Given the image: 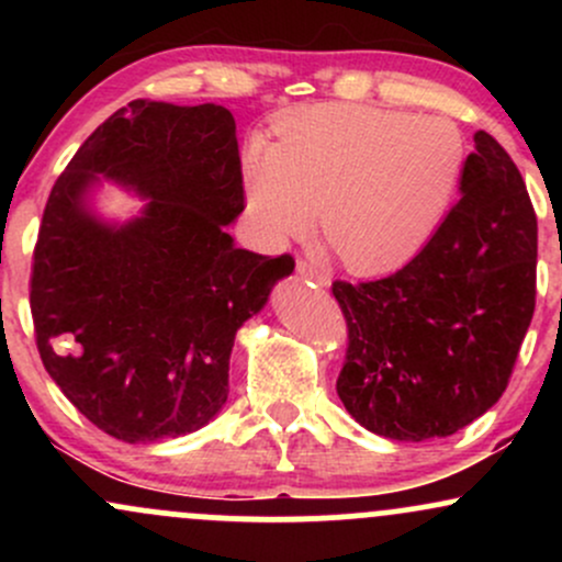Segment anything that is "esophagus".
<instances>
[{"label":"esophagus","mask_w":562,"mask_h":562,"mask_svg":"<svg viewBox=\"0 0 562 562\" xmlns=\"http://www.w3.org/2000/svg\"><path fill=\"white\" fill-rule=\"evenodd\" d=\"M295 272H299L303 280H312L314 285H319V288L330 285V277H327V272H322L317 263H312L306 259H301L299 263H295Z\"/></svg>","instance_id":"1"}]
</instances>
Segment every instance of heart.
Returning a JSON list of instances; mask_svg holds the SVG:
<instances>
[{"mask_svg":"<svg viewBox=\"0 0 562 562\" xmlns=\"http://www.w3.org/2000/svg\"><path fill=\"white\" fill-rule=\"evenodd\" d=\"M274 142L243 150L248 214L269 248L317 224L348 272L404 267L449 214L468 166L465 132L447 115L353 102L295 108Z\"/></svg>","mask_w":562,"mask_h":562,"instance_id":"obj_1","label":"heart"}]
</instances>
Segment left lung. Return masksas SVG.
<instances>
[{
  "mask_svg": "<svg viewBox=\"0 0 562 562\" xmlns=\"http://www.w3.org/2000/svg\"><path fill=\"white\" fill-rule=\"evenodd\" d=\"M460 200L383 280L333 282L348 348L338 396L393 441L451 436L505 393L537 306V214L518 166L475 134Z\"/></svg>",
  "mask_w": 562,
  "mask_h": 562,
  "instance_id": "obj_1",
  "label": "left lung"
}]
</instances>
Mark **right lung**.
Returning <instances> with one entry per match:
<instances>
[{
	"instance_id": "add662e5",
	"label": "right lung",
	"mask_w": 562,
	"mask_h": 562,
	"mask_svg": "<svg viewBox=\"0 0 562 562\" xmlns=\"http://www.w3.org/2000/svg\"><path fill=\"white\" fill-rule=\"evenodd\" d=\"M97 172L145 194L143 216L97 223L82 205ZM243 209L235 119L211 102H128L55 182L31 263L36 348L108 436L177 438L227 402L235 333L295 267L235 248L227 224Z\"/></svg>"
}]
</instances>
